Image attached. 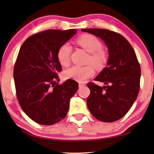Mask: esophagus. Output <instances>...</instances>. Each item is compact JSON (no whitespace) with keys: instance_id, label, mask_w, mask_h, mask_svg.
<instances>
[{"instance_id":"obj_1","label":"esophagus","mask_w":154,"mask_h":154,"mask_svg":"<svg viewBox=\"0 0 154 154\" xmlns=\"http://www.w3.org/2000/svg\"><path fill=\"white\" fill-rule=\"evenodd\" d=\"M85 86L84 83H79V88H81V87H83V86Z\"/></svg>"}]
</instances>
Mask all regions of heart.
<instances>
[{
    "label": "heart",
    "instance_id": "obj_1",
    "mask_svg": "<svg viewBox=\"0 0 154 154\" xmlns=\"http://www.w3.org/2000/svg\"><path fill=\"white\" fill-rule=\"evenodd\" d=\"M77 43L91 54L87 60V63L89 65L82 67L73 66L64 72V76L66 79L82 83L94 75L95 69L93 65L98 69H101L107 63L109 57L107 53L102 49V43L94 35L89 34L81 35L77 40ZM71 52V47L68 43H64L59 47L57 51V58L60 65L63 66L69 65Z\"/></svg>",
    "mask_w": 154,
    "mask_h": 154
}]
</instances>
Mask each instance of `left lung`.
<instances>
[{"label":"left lung","mask_w":154,"mask_h":154,"mask_svg":"<svg viewBox=\"0 0 154 154\" xmlns=\"http://www.w3.org/2000/svg\"><path fill=\"white\" fill-rule=\"evenodd\" d=\"M81 31L99 37L109 51L107 67L94 79L103 87L88 83L91 94L87 106L91 114L103 122H113L126 114L137 98L141 67L134 48L121 34L101 28Z\"/></svg>","instance_id":"obj_1"}]
</instances>
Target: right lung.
I'll return each mask as SVG.
<instances>
[{
    "label": "right lung",
    "mask_w": 154,
    "mask_h": 154,
    "mask_svg": "<svg viewBox=\"0 0 154 154\" xmlns=\"http://www.w3.org/2000/svg\"><path fill=\"white\" fill-rule=\"evenodd\" d=\"M76 32H40L28 38L19 51L13 70L17 98L25 113L39 124L53 125L63 119L79 88L72 79L56 83L62 70L57 51Z\"/></svg>",
    "instance_id": "1"
}]
</instances>
